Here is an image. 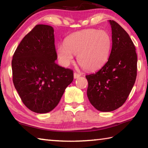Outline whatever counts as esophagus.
Listing matches in <instances>:
<instances>
[{"mask_svg": "<svg viewBox=\"0 0 148 148\" xmlns=\"http://www.w3.org/2000/svg\"><path fill=\"white\" fill-rule=\"evenodd\" d=\"M81 76V75H80L79 74H78V73H77V72H74V77L75 79H76V78H78V77Z\"/></svg>", "mask_w": 148, "mask_h": 148, "instance_id": "obj_1", "label": "esophagus"}]
</instances>
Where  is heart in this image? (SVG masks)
<instances>
[{
    "label": "heart",
    "mask_w": 148,
    "mask_h": 148,
    "mask_svg": "<svg viewBox=\"0 0 148 148\" xmlns=\"http://www.w3.org/2000/svg\"><path fill=\"white\" fill-rule=\"evenodd\" d=\"M112 47V38L106 31L86 29L70 35L64 44L57 47V56L62 64L68 66L73 60V55L82 68L95 71L106 63Z\"/></svg>",
    "instance_id": "obj_1"
}]
</instances>
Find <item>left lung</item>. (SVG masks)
<instances>
[{
	"label": "left lung",
	"mask_w": 148,
	"mask_h": 148,
	"mask_svg": "<svg viewBox=\"0 0 148 148\" xmlns=\"http://www.w3.org/2000/svg\"><path fill=\"white\" fill-rule=\"evenodd\" d=\"M109 22L112 47L108 60L96 73L86 76L87 97L101 112L114 111L125 103L137 75V55L133 42L117 22Z\"/></svg>",
	"instance_id": "obj_1"
}]
</instances>
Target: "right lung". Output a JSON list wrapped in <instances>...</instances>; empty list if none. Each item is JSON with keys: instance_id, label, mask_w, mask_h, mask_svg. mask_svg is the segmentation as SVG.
<instances>
[{"instance_id": "right-lung-1", "label": "right lung", "mask_w": 148, "mask_h": 148, "mask_svg": "<svg viewBox=\"0 0 148 148\" xmlns=\"http://www.w3.org/2000/svg\"><path fill=\"white\" fill-rule=\"evenodd\" d=\"M53 28L37 25L24 37L12 61L14 87L23 104L38 114L59 104L74 79L73 71L57 64Z\"/></svg>"}]
</instances>
